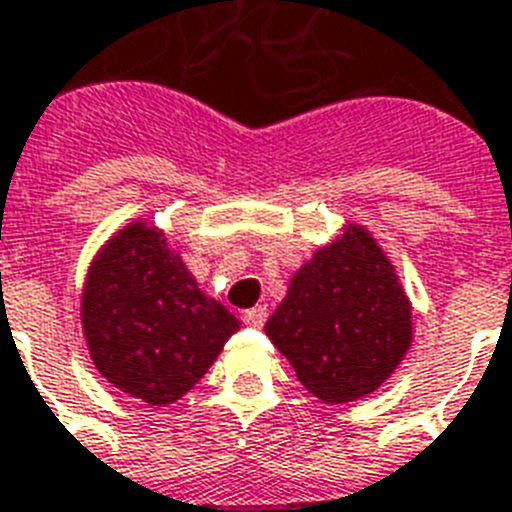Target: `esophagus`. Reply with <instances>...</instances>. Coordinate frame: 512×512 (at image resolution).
I'll return each instance as SVG.
<instances>
[{
    "mask_svg": "<svg viewBox=\"0 0 512 512\" xmlns=\"http://www.w3.org/2000/svg\"><path fill=\"white\" fill-rule=\"evenodd\" d=\"M242 320L249 328H263L265 320H268V307H265V304H257V307L247 309L242 315Z\"/></svg>",
    "mask_w": 512,
    "mask_h": 512,
    "instance_id": "esophagus-1",
    "label": "esophagus"
}]
</instances>
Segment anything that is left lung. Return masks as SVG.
I'll return each instance as SVG.
<instances>
[{
    "label": "left lung",
    "instance_id": "1",
    "mask_svg": "<svg viewBox=\"0 0 512 512\" xmlns=\"http://www.w3.org/2000/svg\"><path fill=\"white\" fill-rule=\"evenodd\" d=\"M265 333L309 393L349 403L380 388L406 356L411 302L380 244L349 223L296 270Z\"/></svg>",
    "mask_w": 512,
    "mask_h": 512
}]
</instances>
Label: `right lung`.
I'll use <instances>...</instances> for the list:
<instances>
[{
    "label": "right lung",
    "mask_w": 512,
    "mask_h": 512,
    "mask_svg": "<svg viewBox=\"0 0 512 512\" xmlns=\"http://www.w3.org/2000/svg\"><path fill=\"white\" fill-rule=\"evenodd\" d=\"M90 359L114 388L166 406L190 393L239 330L197 281L166 236L132 221L103 244L83 289Z\"/></svg>",
    "instance_id": "add662e5"
}]
</instances>
